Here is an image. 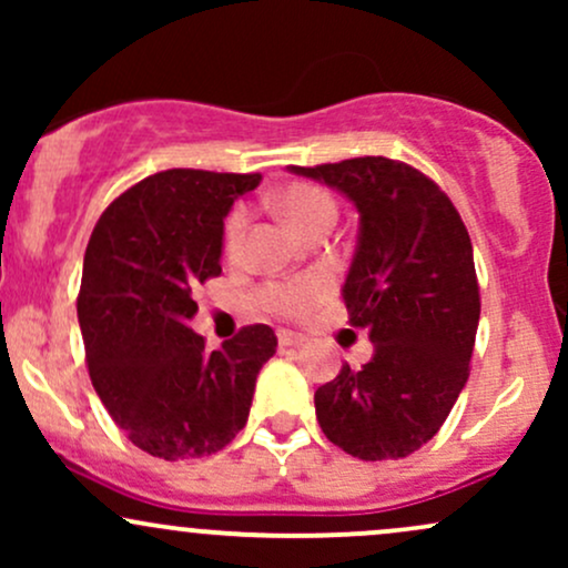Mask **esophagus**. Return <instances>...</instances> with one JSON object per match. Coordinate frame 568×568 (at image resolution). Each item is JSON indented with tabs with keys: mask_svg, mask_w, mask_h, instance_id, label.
Masks as SVG:
<instances>
[{
	"mask_svg": "<svg viewBox=\"0 0 568 568\" xmlns=\"http://www.w3.org/2000/svg\"><path fill=\"white\" fill-rule=\"evenodd\" d=\"M277 344H280V349H296V347H302L304 344V336H298V334H293V331H280L277 334Z\"/></svg>",
	"mask_w": 568,
	"mask_h": 568,
	"instance_id": "1",
	"label": "esophagus"
}]
</instances>
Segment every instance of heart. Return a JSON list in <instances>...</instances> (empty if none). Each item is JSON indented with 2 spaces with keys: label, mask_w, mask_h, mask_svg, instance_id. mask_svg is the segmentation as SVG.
Returning <instances> with one entry per match:
<instances>
[{
  "label": "heart",
  "mask_w": 568,
  "mask_h": 568,
  "mask_svg": "<svg viewBox=\"0 0 568 568\" xmlns=\"http://www.w3.org/2000/svg\"><path fill=\"white\" fill-rule=\"evenodd\" d=\"M275 207L298 234H310L317 226L331 224L336 221V202L328 192L315 184H291L283 192L275 194ZM247 216L243 207H234L226 219L224 243L226 251L237 253L240 243H243ZM331 283L321 272H310V275L285 280V283H270L256 293V302L270 315L285 317V321H296V317L306 315L312 306H317L328 296Z\"/></svg>",
  "instance_id": "heart-1"
}]
</instances>
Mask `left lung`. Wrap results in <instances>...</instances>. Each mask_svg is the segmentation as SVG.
I'll list each match as a JSON object with an SVG mask.
<instances>
[{
	"label": "left lung",
	"mask_w": 568,
	"mask_h": 568,
	"mask_svg": "<svg viewBox=\"0 0 568 568\" xmlns=\"http://www.w3.org/2000/svg\"><path fill=\"white\" fill-rule=\"evenodd\" d=\"M288 171L336 189L361 216L342 296L374 355L317 387V422L357 459H400L433 440L470 376L480 321L470 234L438 184L406 162Z\"/></svg>",
	"instance_id": "8db88e82"
}]
</instances>
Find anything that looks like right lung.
Listing matches in <instances>:
<instances>
[{
  "label": "right lung",
  "instance_id": "add662e5",
  "mask_svg": "<svg viewBox=\"0 0 568 568\" xmlns=\"http://www.w3.org/2000/svg\"><path fill=\"white\" fill-rule=\"evenodd\" d=\"M258 181L192 168L154 173L120 194L90 234L77 298L90 382L128 438L160 459H200L232 443L277 349L270 325H247L213 352L189 328L192 291L221 275L226 213Z\"/></svg>",
  "mask_w": 568,
  "mask_h": 568
}]
</instances>
